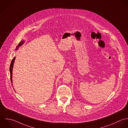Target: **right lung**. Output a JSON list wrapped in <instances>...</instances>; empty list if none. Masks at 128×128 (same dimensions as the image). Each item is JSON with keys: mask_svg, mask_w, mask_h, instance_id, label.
Here are the masks:
<instances>
[{"mask_svg": "<svg viewBox=\"0 0 128 128\" xmlns=\"http://www.w3.org/2000/svg\"><path fill=\"white\" fill-rule=\"evenodd\" d=\"M24 42V41H21L20 43H19L18 45L16 46V50H18V48L21 46H22ZM15 59V57H14L12 59L11 64H10V80H11V82H12V70H13V64H14V60Z\"/></svg>", "mask_w": 128, "mask_h": 128, "instance_id": "1", "label": "right lung"}]
</instances>
